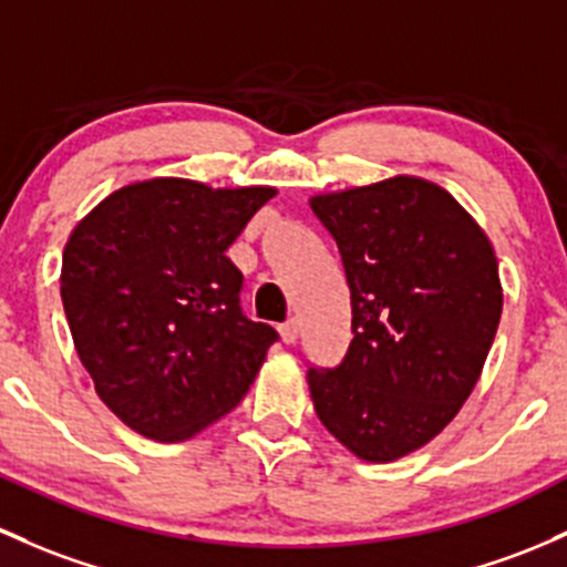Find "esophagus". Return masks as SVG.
Wrapping results in <instances>:
<instances>
[{
    "instance_id": "34e87169",
    "label": "esophagus",
    "mask_w": 567,
    "mask_h": 567,
    "mask_svg": "<svg viewBox=\"0 0 567 567\" xmlns=\"http://www.w3.org/2000/svg\"><path fill=\"white\" fill-rule=\"evenodd\" d=\"M279 337H282L285 344H293L296 339H299V320L296 318L285 320V323L279 326Z\"/></svg>"
}]
</instances>
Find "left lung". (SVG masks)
<instances>
[{
    "label": "left lung",
    "instance_id": "obj_1",
    "mask_svg": "<svg viewBox=\"0 0 567 567\" xmlns=\"http://www.w3.org/2000/svg\"><path fill=\"white\" fill-rule=\"evenodd\" d=\"M350 288V348L309 367L315 413L367 462L443 432L478 383L503 312L494 249L437 184L396 176L318 195Z\"/></svg>",
    "mask_w": 567,
    "mask_h": 567
}]
</instances>
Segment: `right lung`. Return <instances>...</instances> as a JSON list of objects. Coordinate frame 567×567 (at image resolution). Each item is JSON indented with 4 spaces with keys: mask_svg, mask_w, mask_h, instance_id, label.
<instances>
[{
    "mask_svg": "<svg viewBox=\"0 0 567 567\" xmlns=\"http://www.w3.org/2000/svg\"><path fill=\"white\" fill-rule=\"evenodd\" d=\"M277 189L148 178L70 236L62 303L94 391L143 437L178 443L223 419L279 339L241 312L225 249Z\"/></svg>",
    "mask_w": 567,
    "mask_h": 567,
    "instance_id": "add662e5",
    "label": "right lung"
}]
</instances>
